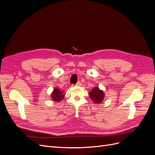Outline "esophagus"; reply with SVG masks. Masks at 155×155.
Returning a JSON list of instances; mask_svg holds the SVG:
<instances>
[{"mask_svg":"<svg viewBox=\"0 0 155 155\" xmlns=\"http://www.w3.org/2000/svg\"><path fill=\"white\" fill-rule=\"evenodd\" d=\"M76 86H81V83L80 81H78L76 84Z\"/></svg>","mask_w":155,"mask_h":155,"instance_id":"1","label":"esophagus"}]
</instances>
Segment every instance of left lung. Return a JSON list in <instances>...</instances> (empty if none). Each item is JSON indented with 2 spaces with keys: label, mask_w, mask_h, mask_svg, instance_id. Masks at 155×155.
I'll list each match as a JSON object with an SVG mask.
<instances>
[{
  "label": "left lung",
  "mask_w": 155,
  "mask_h": 155,
  "mask_svg": "<svg viewBox=\"0 0 155 155\" xmlns=\"http://www.w3.org/2000/svg\"><path fill=\"white\" fill-rule=\"evenodd\" d=\"M89 96L91 98V100L96 104H101L104 99V93L103 91L97 87H95L92 91L89 92Z\"/></svg>",
  "instance_id": "8db88e82"
}]
</instances>
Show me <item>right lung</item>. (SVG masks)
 Instances as JSON below:
<instances>
[{
	"instance_id": "obj_1",
	"label": "right lung",
	"mask_w": 155,
	"mask_h": 155,
	"mask_svg": "<svg viewBox=\"0 0 155 155\" xmlns=\"http://www.w3.org/2000/svg\"><path fill=\"white\" fill-rule=\"evenodd\" d=\"M51 97L54 101H61L64 98V94L62 91H61L59 88H55L54 89V91L51 94Z\"/></svg>"
}]
</instances>
